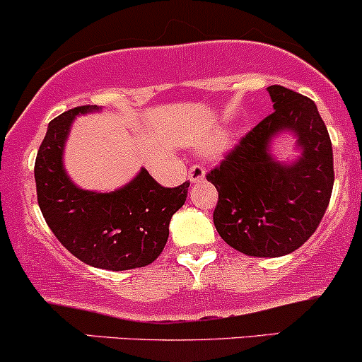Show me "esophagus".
<instances>
[{"label": "esophagus", "instance_id": "esophagus-1", "mask_svg": "<svg viewBox=\"0 0 362 362\" xmlns=\"http://www.w3.org/2000/svg\"><path fill=\"white\" fill-rule=\"evenodd\" d=\"M188 177H189V182H193V185L202 182L205 180V169H203L202 165H192V168H189Z\"/></svg>", "mask_w": 362, "mask_h": 362}]
</instances>
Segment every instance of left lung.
Returning a JSON list of instances; mask_svg holds the SVG:
<instances>
[{
  "label": "left lung",
  "instance_id": "obj_1",
  "mask_svg": "<svg viewBox=\"0 0 362 362\" xmlns=\"http://www.w3.org/2000/svg\"><path fill=\"white\" fill-rule=\"evenodd\" d=\"M267 90L275 111L206 180L218 192L214 224L221 238L247 257L275 258L303 246L322 222L334 188V152L311 99L282 85ZM282 132H292L302 152L292 163L271 153V140Z\"/></svg>",
  "mask_w": 362,
  "mask_h": 362
}]
</instances>
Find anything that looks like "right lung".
I'll return each mask as SVG.
<instances>
[{
	"instance_id": "1",
	"label": "right lung",
	"mask_w": 362,
	"mask_h": 362,
	"mask_svg": "<svg viewBox=\"0 0 362 362\" xmlns=\"http://www.w3.org/2000/svg\"><path fill=\"white\" fill-rule=\"evenodd\" d=\"M95 111L100 107L80 105L47 127L34 168L40 212L61 245L87 265L112 272L140 269L164 250L170 217L185 205L189 182L164 188L140 169L115 192L78 188L64 170V144L73 119Z\"/></svg>"
}]
</instances>
